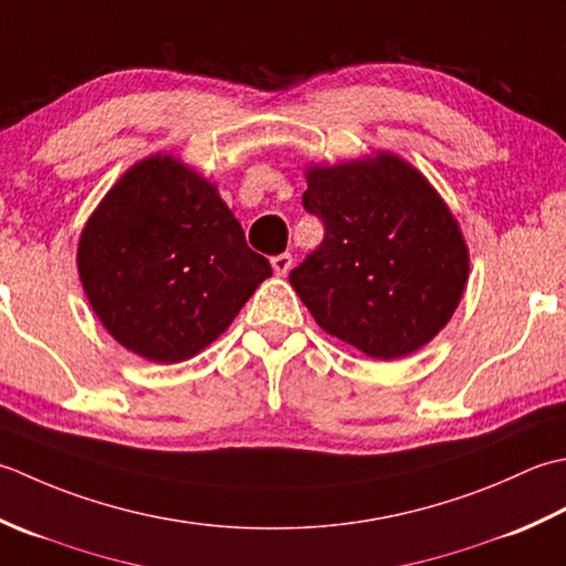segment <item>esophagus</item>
<instances>
[{
    "label": "esophagus",
    "instance_id": "obj_1",
    "mask_svg": "<svg viewBox=\"0 0 566 566\" xmlns=\"http://www.w3.org/2000/svg\"><path fill=\"white\" fill-rule=\"evenodd\" d=\"M271 263H273L275 275H285L287 271H291V266H293V256L285 251V253H279V256H273Z\"/></svg>",
    "mask_w": 566,
    "mask_h": 566
}]
</instances>
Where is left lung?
<instances>
[{"instance_id": "8db88e82", "label": "left lung", "mask_w": 566, "mask_h": 566, "mask_svg": "<svg viewBox=\"0 0 566 566\" xmlns=\"http://www.w3.org/2000/svg\"><path fill=\"white\" fill-rule=\"evenodd\" d=\"M303 207L325 224L291 285L332 337L380 361L424 347L454 315L469 251L440 195L406 160L310 168Z\"/></svg>"}]
</instances>
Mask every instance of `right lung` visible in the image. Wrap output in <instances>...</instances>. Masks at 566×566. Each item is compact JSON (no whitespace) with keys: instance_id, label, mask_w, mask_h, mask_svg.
I'll return each mask as SVG.
<instances>
[{"instance_id":"right-lung-1","label":"right lung","mask_w":566,"mask_h":566,"mask_svg":"<svg viewBox=\"0 0 566 566\" xmlns=\"http://www.w3.org/2000/svg\"><path fill=\"white\" fill-rule=\"evenodd\" d=\"M77 271L112 337L158 364L212 344L273 273L212 182L170 156L142 160L107 192Z\"/></svg>"}]
</instances>
